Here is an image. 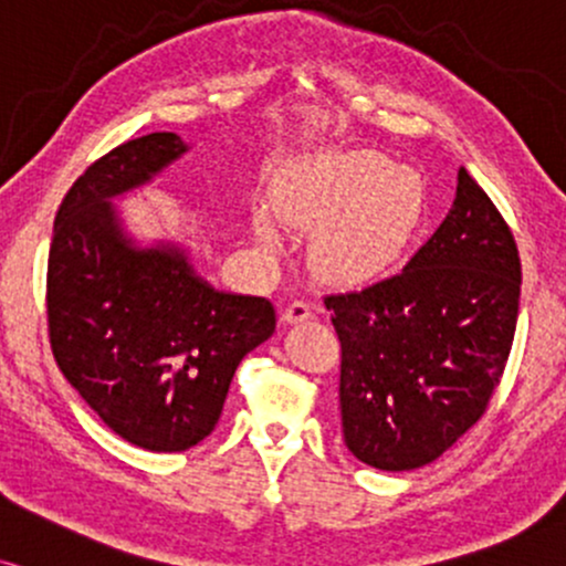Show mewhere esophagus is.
I'll return each instance as SVG.
<instances>
[{"instance_id":"esophagus-1","label":"esophagus","mask_w":566,"mask_h":566,"mask_svg":"<svg viewBox=\"0 0 566 566\" xmlns=\"http://www.w3.org/2000/svg\"><path fill=\"white\" fill-rule=\"evenodd\" d=\"M311 316V305L305 303V301H295V303H290L287 308H284V313H282V322L284 324H301V322H305V318Z\"/></svg>"}]
</instances>
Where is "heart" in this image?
I'll use <instances>...</instances> for the list:
<instances>
[{
  "label": "heart",
  "instance_id": "b5f03b06",
  "mask_svg": "<svg viewBox=\"0 0 566 566\" xmlns=\"http://www.w3.org/2000/svg\"><path fill=\"white\" fill-rule=\"evenodd\" d=\"M427 210L424 176L374 149L316 160L279 195V216L316 229L313 258L339 276L371 274L395 261L419 234ZM255 234L263 244L279 240L265 216H258Z\"/></svg>",
  "mask_w": 566,
  "mask_h": 566
}]
</instances>
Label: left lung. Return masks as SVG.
<instances>
[{"label": "left lung", "mask_w": 566, "mask_h": 566, "mask_svg": "<svg viewBox=\"0 0 566 566\" xmlns=\"http://www.w3.org/2000/svg\"><path fill=\"white\" fill-rule=\"evenodd\" d=\"M514 234L467 168L446 221L398 274L326 295L339 339L343 438L358 461L408 472L478 424L520 316Z\"/></svg>", "instance_id": "obj_1"}]
</instances>
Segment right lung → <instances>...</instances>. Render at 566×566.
<instances>
[{
	"label": "right lung",
	"mask_w": 566,
	"mask_h": 566,
	"mask_svg": "<svg viewBox=\"0 0 566 566\" xmlns=\"http://www.w3.org/2000/svg\"><path fill=\"white\" fill-rule=\"evenodd\" d=\"M187 149L158 132L92 163L54 216L46 265L60 371L115 434L155 453L187 451L213 432L240 360L276 329L265 297L218 292L181 244L139 248L124 231L113 197Z\"/></svg>",
	"instance_id": "right-lung-1"
}]
</instances>
